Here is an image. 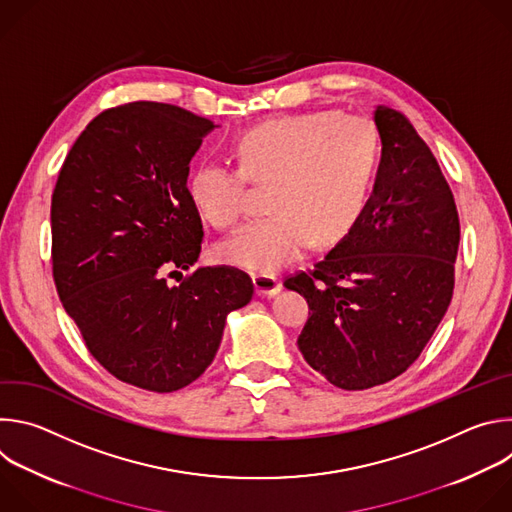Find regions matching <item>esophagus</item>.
<instances>
[{
	"instance_id": "1",
	"label": "esophagus",
	"mask_w": 512,
	"mask_h": 512,
	"mask_svg": "<svg viewBox=\"0 0 512 512\" xmlns=\"http://www.w3.org/2000/svg\"><path fill=\"white\" fill-rule=\"evenodd\" d=\"M253 285H255V294L257 296H267V298H273L277 296L281 291V281L275 277V275H269V273H257L253 275Z\"/></svg>"
}]
</instances>
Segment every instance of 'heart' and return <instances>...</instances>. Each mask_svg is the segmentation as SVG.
<instances>
[{"label": "heart", "mask_w": 512, "mask_h": 512, "mask_svg": "<svg viewBox=\"0 0 512 512\" xmlns=\"http://www.w3.org/2000/svg\"><path fill=\"white\" fill-rule=\"evenodd\" d=\"M241 166L202 162L188 178V196L204 221L233 227L247 214V186L273 182V214L218 245L225 263L271 273L300 259L312 243L344 239L369 200L381 137L371 119L308 111L269 119L237 139Z\"/></svg>", "instance_id": "heart-1"}]
</instances>
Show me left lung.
<instances>
[{
  "instance_id": "1",
  "label": "left lung",
  "mask_w": 512,
  "mask_h": 512,
  "mask_svg": "<svg viewBox=\"0 0 512 512\" xmlns=\"http://www.w3.org/2000/svg\"><path fill=\"white\" fill-rule=\"evenodd\" d=\"M383 152L369 202L314 269L285 279L312 310L298 346L334 387L393 381L417 360L454 294V194L409 119L375 109Z\"/></svg>"
}]
</instances>
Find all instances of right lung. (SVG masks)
Returning a JSON list of instances; mask_svg holds the SVG:
<instances>
[{
  "label": "right lung",
  "mask_w": 512,
  "mask_h": 512,
  "mask_svg": "<svg viewBox=\"0 0 512 512\" xmlns=\"http://www.w3.org/2000/svg\"><path fill=\"white\" fill-rule=\"evenodd\" d=\"M216 125L135 101L99 113L72 145L52 194V275L89 352L115 379L172 393L221 346L227 316L253 298L237 267H198L202 221L190 160Z\"/></svg>",
  "instance_id": "1"
}]
</instances>
